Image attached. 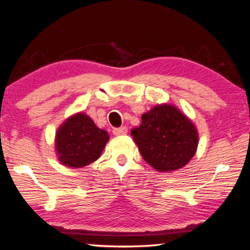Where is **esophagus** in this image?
Masks as SVG:
<instances>
[{
	"instance_id": "obj_1",
	"label": "esophagus",
	"mask_w": 250,
	"mask_h": 250,
	"mask_svg": "<svg viewBox=\"0 0 250 250\" xmlns=\"http://www.w3.org/2000/svg\"><path fill=\"white\" fill-rule=\"evenodd\" d=\"M128 129L127 127H125V126H123V127H120V128H114L113 129V134L114 135H125V134H127Z\"/></svg>"
}]
</instances>
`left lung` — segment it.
Listing matches in <instances>:
<instances>
[{
  "label": "left lung",
  "mask_w": 250,
  "mask_h": 250,
  "mask_svg": "<svg viewBox=\"0 0 250 250\" xmlns=\"http://www.w3.org/2000/svg\"><path fill=\"white\" fill-rule=\"evenodd\" d=\"M130 134L143 159L159 172L183 167L199 144L195 125L171 104L156 105L142 115V124Z\"/></svg>",
  "instance_id": "8db88e82"
}]
</instances>
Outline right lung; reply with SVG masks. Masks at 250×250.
<instances>
[{
    "label": "right lung",
    "instance_id": "1",
    "mask_svg": "<svg viewBox=\"0 0 250 250\" xmlns=\"http://www.w3.org/2000/svg\"><path fill=\"white\" fill-rule=\"evenodd\" d=\"M109 135L98 128L85 113L68 117L56 132L55 149L64 167L79 168L95 162L102 155Z\"/></svg>",
    "mask_w": 250,
    "mask_h": 250
}]
</instances>
